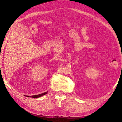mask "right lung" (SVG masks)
<instances>
[{"instance_id":"right-lung-1","label":"right lung","mask_w":122,"mask_h":122,"mask_svg":"<svg viewBox=\"0 0 122 122\" xmlns=\"http://www.w3.org/2000/svg\"><path fill=\"white\" fill-rule=\"evenodd\" d=\"M47 92H44V93H42V94H39V95H33V96H27V97H31L34 98H38V97H41V96H43V95H46V94L47 93Z\"/></svg>"}]
</instances>
